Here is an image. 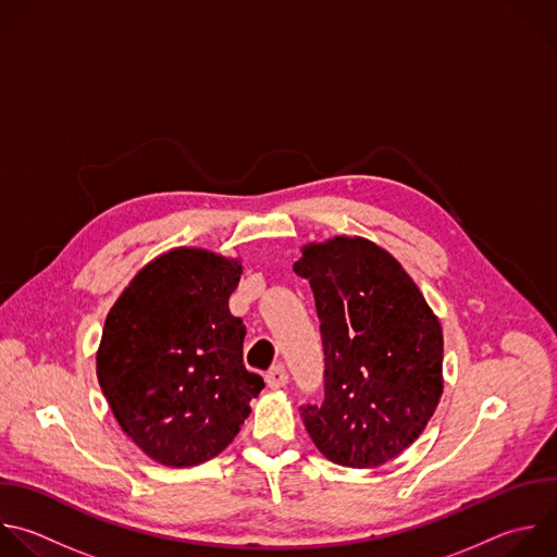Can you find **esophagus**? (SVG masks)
Returning <instances> with one entry per match:
<instances>
[{"label":"esophagus","mask_w":557,"mask_h":557,"mask_svg":"<svg viewBox=\"0 0 557 557\" xmlns=\"http://www.w3.org/2000/svg\"><path fill=\"white\" fill-rule=\"evenodd\" d=\"M267 385H269L271 389H284V387L288 385V374H286L284 364L271 367V372L267 374Z\"/></svg>","instance_id":"esophagus-1"}]
</instances>
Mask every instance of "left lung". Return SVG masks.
Returning <instances> with one entry per match:
<instances>
[{"mask_svg":"<svg viewBox=\"0 0 557 557\" xmlns=\"http://www.w3.org/2000/svg\"><path fill=\"white\" fill-rule=\"evenodd\" d=\"M325 354V400L301 407L319 453L347 468H379L426 429L444 392L440 317L405 267L362 236L299 247Z\"/></svg>","mask_w":557,"mask_h":557,"instance_id":"8db88e82","label":"left lung"}]
</instances>
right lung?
<instances>
[{
	"mask_svg": "<svg viewBox=\"0 0 557 557\" xmlns=\"http://www.w3.org/2000/svg\"><path fill=\"white\" fill-rule=\"evenodd\" d=\"M243 260L174 247L144 264L111 306L96 376L126 437L152 461L193 468L240 433L264 383L243 362L230 312Z\"/></svg>",
	"mask_w": 557,
	"mask_h": 557,
	"instance_id": "right-lung-1",
	"label": "right lung"
}]
</instances>
